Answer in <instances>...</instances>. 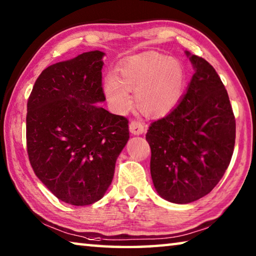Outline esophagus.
Returning a JSON list of instances; mask_svg holds the SVG:
<instances>
[{
    "label": "esophagus",
    "mask_w": 256,
    "mask_h": 256,
    "mask_svg": "<svg viewBox=\"0 0 256 256\" xmlns=\"http://www.w3.org/2000/svg\"><path fill=\"white\" fill-rule=\"evenodd\" d=\"M128 128H130V132L134 134V136H140V134L144 132V126L140 120H131L128 124Z\"/></svg>",
    "instance_id": "obj_1"
}]
</instances>
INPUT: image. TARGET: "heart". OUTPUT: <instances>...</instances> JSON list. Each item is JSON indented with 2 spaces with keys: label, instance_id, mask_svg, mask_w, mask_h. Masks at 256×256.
Wrapping results in <instances>:
<instances>
[{
  "label": "heart",
  "instance_id": "b5f03b06",
  "mask_svg": "<svg viewBox=\"0 0 256 256\" xmlns=\"http://www.w3.org/2000/svg\"><path fill=\"white\" fill-rule=\"evenodd\" d=\"M184 84V70L177 60L159 53H146L126 60L118 78H106L104 92L116 112H125L132 106L130 90H134L138 108L146 115L159 118L178 104Z\"/></svg>",
  "mask_w": 256,
  "mask_h": 256
}]
</instances>
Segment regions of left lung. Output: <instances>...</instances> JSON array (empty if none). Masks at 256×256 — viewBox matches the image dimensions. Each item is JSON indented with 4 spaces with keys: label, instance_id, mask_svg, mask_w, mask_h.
Returning <instances> with one entry per match:
<instances>
[{
    "label": "left lung",
    "instance_id": "obj_1",
    "mask_svg": "<svg viewBox=\"0 0 256 256\" xmlns=\"http://www.w3.org/2000/svg\"><path fill=\"white\" fill-rule=\"evenodd\" d=\"M196 68L180 102L151 123L146 138L150 172L164 200L185 204L206 196L222 178L235 146L236 122L214 66L185 52Z\"/></svg>",
    "mask_w": 256,
    "mask_h": 256
}]
</instances>
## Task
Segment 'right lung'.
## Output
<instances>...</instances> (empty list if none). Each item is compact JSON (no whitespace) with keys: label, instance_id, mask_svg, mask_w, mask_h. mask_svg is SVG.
<instances>
[{"label":"right lung","instance_id":"obj_1","mask_svg":"<svg viewBox=\"0 0 256 256\" xmlns=\"http://www.w3.org/2000/svg\"><path fill=\"white\" fill-rule=\"evenodd\" d=\"M100 50L46 68L27 104V151L34 174L60 201L89 206L104 196L128 144V120L106 100Z\"/></svg>","mask_w":256,"mask_h":256}]
</instances>
